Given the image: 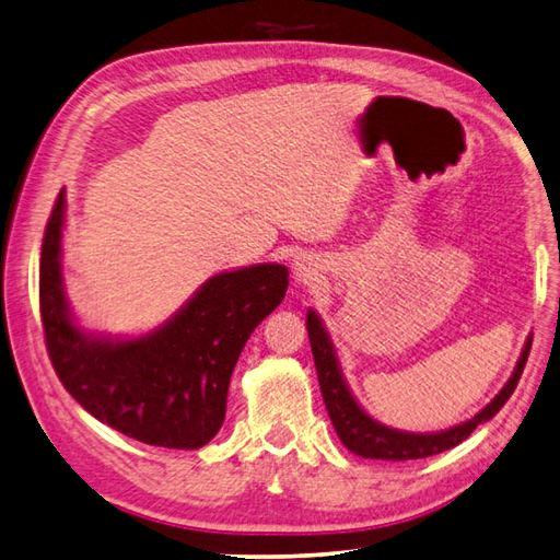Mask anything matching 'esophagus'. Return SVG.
<instances>
[{"mask_svg": "<svg viewBox=\"0 0 560 560\" xmlns=\"http://www.w3.org/2000/svg\"><path fill=\"white\" fill-rule=\"evenodd\" d=\"M312 262L307 257H295V262H293V275H295V279L298 281H307L310 277H312Z\"/></svg>", "mask_w": 560, "mask_h": 560, "instance_id": "1", "label": "esophagus"}]
</instances>
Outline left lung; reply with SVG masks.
Here are the masks:
<instances>
[{"label":"left lung","mask_w":560,"mask_h":560,"mask_svg":"<svg viewBox=\"0 0 560 560\" xmlns=\"http://www.w3.org/2000/svg\"><path fill=\"white\" fill-rule=\"evenodd\" d=\"M305 324H307V336L312 346V358H315V368H317L322 398H324V406H327L336 434H339L343 446L348 451H353L355 456L376 458V460L429 458V456H436L441 451L458 446L460 441H465L475 432L477 424L489 422L493 415L505 406V400H509L511 394L515 392L532 348V339H527L523 355H520L511 380L505 382L499 396L493 398L487 408L479 410L472 420H467L458 427H451L446 432L412 434V432H400V429H392L372 420L370 415L358 406V400L353 398V394H350V388L343 382L339 360H336L329 336L324 331L319 317L312 310L307 312Z\"/></svg>","instance_id":"obj_1"}]
</instances>
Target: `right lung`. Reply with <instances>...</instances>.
I'll use <instances>...</instances> for the list:
<instances>
[{"instance_id": "obj_1", "label": "right lung", "mask_w": 560, "mask_h": 560, "mask_svg": "<svg viewBox=\"0 0 560 560\" xmlns=\"http://www.w3.org/2000/svg\"><path fill=\"white\" fill-rule=\"evenodd\" d=\"M63 190L47 221L40 315L47 353L63 388L116 432L150 446L200 448L224 422L233 368L245 341L283 301L289 269L255 265L200 285L152 334L112 341L78 329L61 281Z\"/></svg>"}]
</instances>
